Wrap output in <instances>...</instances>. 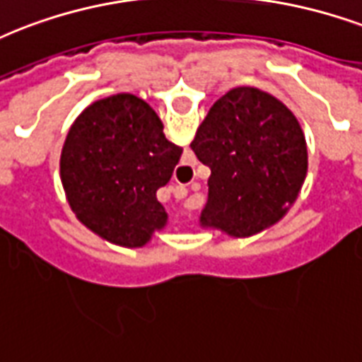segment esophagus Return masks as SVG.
<instances>
[{"label":"esophagus","mask_w":362,"mask_h":362,"mask_svg":"<svg viewBox=\"0 0 362 362\" xmlns=\"http://www.w3.org/2000/svg\"><path fill=\"white\" fill-rule=\"evenodd\" d=\"M186 189H184V187H176L175 189V197H178V199H184V197H186Z\"/></svg>","instance_id":"34e87169"}]
</instances>
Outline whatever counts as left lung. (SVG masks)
Returning a JSON list of instances; mask_svg holds the SVG:
<instances>
[{"label": "left lung", "instance_id": "8db88e82", "mask_svg": "<svg viewBox=\"0 0 362 362\" xmlns=\"http://www.w3.org/2000/svg\"><path fill=\"white\" fill-rule=\"evenodd\" d=\"M192 150L211 169L203 228L250 237L277 224L308 175V144L298 119L275 96L235 87L199 125Z\"/></svg>", "mask_w": 362, "mask_h": 362}]
</instances>
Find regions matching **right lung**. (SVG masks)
<instances>
[{
    "instance_id": "obj_1",
    "label": "right lung",
    "mask_w": 362,
    "mask_h": 362,
    "mask_svg": "<svg viewBox=\"0 0 362 362\" xmlns=\"http://www.w3.org/2000/svg\"><path fill=\"white\" fill-rule=\"evenodd\" d=\"M180 156L150 104L119 93L77 115L60 153V180L83 226L114 245L138 248L167 226L157 189L170 180Z\"/></svg>"
}]
</instances>
